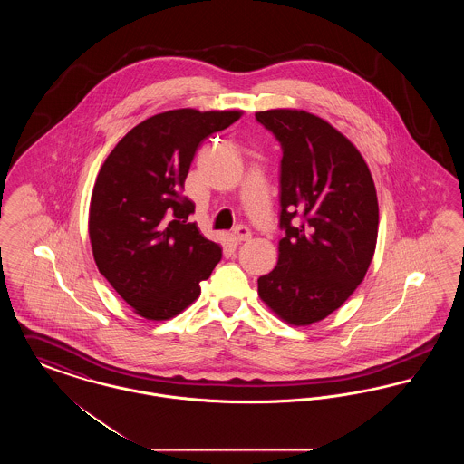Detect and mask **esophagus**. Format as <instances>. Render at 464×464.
Here are the masks:
<instances>
[{"label":"esophagus","mask_w":464,"mask_h":464,"mask_svg":"<svg viewBox=\"0 0 464 464\" xmlns=\"http://www.w3.org/2000/svg\"><path fill=\"white\" fill-rule=\"evenodd\" d=\"M233 237L237 238V242H248L252 238V231L246 226H237L233 229Z\"/></svg>","instance_id":"esophagus-1"}]
</instances>
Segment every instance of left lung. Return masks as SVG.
<instances>
[{"instance_id": "1", "label": "left lung", "mask_w": 464, "mask_h": 464, "mask_svg": "<svg viewBox=\"0 0 464 464\" xmlns=\"http://www.w3.org/2000/svg\"><path fill=\"white\" fill-rule=\"evenodd\" d=\"M282 146L276 267L259 295L290 325L341 308L374 257L379 207L374 180L353 144L325 120L297 110L256 112Z\"/></svg>"}]
</instances>
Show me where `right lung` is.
Returning <instances> with one entry per match:
<instances>
[{
    "instance_id": "1",
    "label": "right lung",
    "mask_w": 464,
    "mask_h": 464,
    "mask_svg": "<svg viewBox=\"0 0 464 464\" xmlns=\"http://www.w3.org/2000/svg\"><path fill=\"white\" fill-rule=\"evenodd\" d=\"M242 116L240 111L160 112L127 133L106 158L90 199L95 265L137 314L169 320L199 295L221 261L218 243L189 222L182 197L199 144Z\"/></svg>"
}]
</instances>
